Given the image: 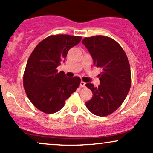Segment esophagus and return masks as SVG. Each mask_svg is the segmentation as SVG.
<instances>
[{"instance_id": "1", "label": "esophagus", "mask_w": 153, "mask_h": 153, "mask_svg": "<svg viewBox=\"0 0 153 153\" xmlns=\"http://www.w3.org/2000/svg\"><path fill=\"white\" fill-rule=\"evenodd\" d=\"M80 87H81V88L85 87V82H83V81H81V82H80Z\"/></svg>"}]
</instances>
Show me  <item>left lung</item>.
Masks as SVG:
<instances>
[{"label":"left lung","mask_w":153,"mask_h":153,"mask_svg":"<svg viewBox=\"0 0 153 153\" xmlns=\"http://www.w3.org/2000/svg\"><path fill=\"white\" fill-rule=\"evenodd\" d=\"M82 43L90 52L94 65L102 70L99 75V86L94 87L91 82L85 84L93 93L85 105L94 114L106 117L122 105L130 89L129 60L122 47L108 36L85 37Z\"/></svg>","instance_id":"obj_1"}]
</instances>
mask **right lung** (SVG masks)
<instances>
[{"mask_svg": "<svg viewBox=\"0 0 153 153\" xmlns=\"http://www.w3.org/2000/svg\"><path fill=\"white\" fill-rule=\"evenodd\" d=\"M81 39L68 34L52 35L40 42L29 56L23 78L24 90L32 104L44 113L60 110L80 85V78H67L57 68L70 49Z\"/></svg>", "mask_w": 153, "mask_h": 153, "instance_id": "obj_1", "label": "right lung"}]
</instances>
